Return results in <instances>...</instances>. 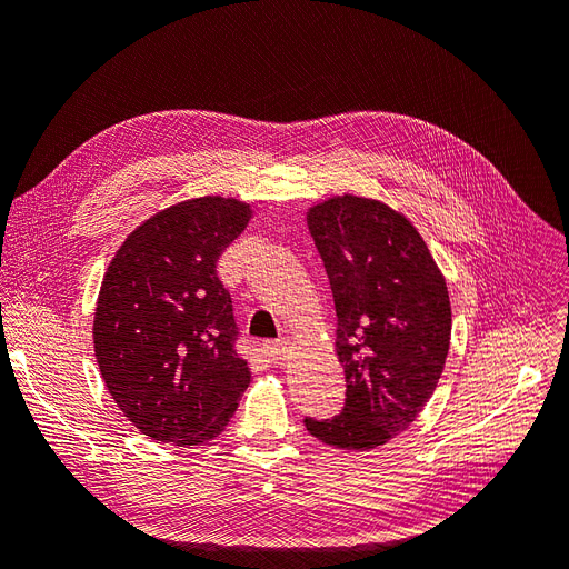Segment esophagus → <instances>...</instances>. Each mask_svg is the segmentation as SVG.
<instances>
[{
    "instance_id": "34e87169",
    "label": "esophagus",
    "mask_w": 569,
    "mask_h": 569,
    "mask_svg": "<svg viewBox=\"0 0 569 569\" xmlns=\"http://www.w3.org/2000/svg\"><path fill=\"white\" fill-rule=\"evenodd\" d=\"M266 351L272 360H287L289 351H291V341L289 339H274V341H266Z\"/></svg>"
}]
</instances>
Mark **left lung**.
I'll use <instances>...</instances> for the list:
<instances>
[{
    "instance_id": "obj_1",
    "label": "left lung",
    "mask_w": 569,
    "mask_h": 569,
    "mask_svg": "<svg viewBox=\"0 0 569 569\" xmlns=\"http://www.w3.org/2000/svg\"><path fill=\"white\" fill-rule=\"evenodd\" d=\"M308 230L332 287L347 401L332 420L303 425L335 449H377L406 432L437 389L449 291L420 232L382 201L327 199L308 211Z\"/></svg>"
}]
</instances>
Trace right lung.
Listing matches in <instances>:
<instances>
[{
  "mask_svg": "<svg viewBox=\"0 0 569 569\" xmlns=\"http://www.w3.org/2000/svg\"><path fill=\"white\" fill-rule=\"evenodd\" d=\"M249 218L237 199L176 203L132 230L104 274L94 356L111 399L151 439H216L251 382L230 291L216 274Z\"/></svg>",
  "mask_w": 569,
  "mask_h": 569,
  "instance_id": "obj_1",
  "label": "right lung"
}]
</instances>
